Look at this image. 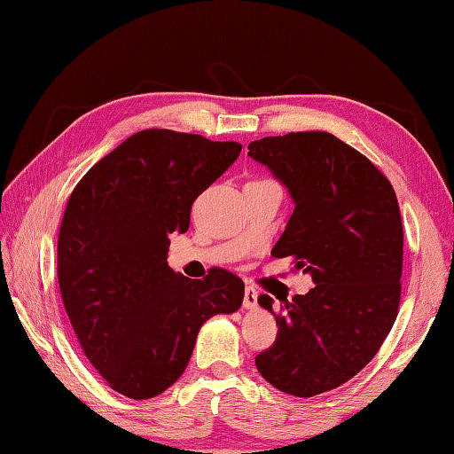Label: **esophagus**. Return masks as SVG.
Masks as SVG:
<instances>
[{"label": "esophagus", "instance_id": "1", "mask_svg": "<svg viewBox=\"0 0 454 454\" xmlns=\"http://www.w3.org/2000/svg\"><path fill=\"white\" fill-rule=\"evenodd\" d=\"M258 304V290L254 286L244 288V309H254Z\"/></svg>", "mask_w": 454, "mask_h": 454}]
</instances>
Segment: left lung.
<instances>
[{"instance_id": "left-lung-1", "label": "left lung", "mask_w": 454, "mask_h": 454, "mask_svg": "<svg viewBox=\"0 0 454 454\" xmlns=\"http://www.w3.org/2000/svg\"><path fill=\"white\" fill-rule=\"evenodd\" d=\"M288 188L294 212L272 256L312 274L309 294L258 304L278 334L256 356L260 374L309 398L348 382L371 363L401 302L403 222L393 184L371 160L328 132H290L248 145Z\"/></svg>"}]
</instances>
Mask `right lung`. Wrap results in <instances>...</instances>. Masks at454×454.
Wrapping results in <instances>:
<instances>
[{
	"instance_id": "right-lung-1",
	"label": "right lung",
	"mask_w": 454,
	"mask_h": 454,
	"mask_svg": "<svg viewBox=\"0 0 454 454\" xmlns=\"http://www.w3.org/2000/svg\"><path fill=\"white\" fill-rule=\"evenodd\" d=\"M242 144L142 129L74 188L58 236L61 301L107 387L136 401L186 371L200 326L240 309L244 282L224 268L192 280L168 266L172 232L194 200L240 156Z\"/></svg>"
}]
</instances>
